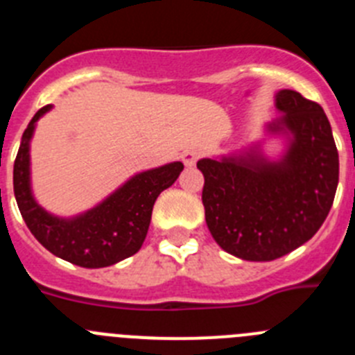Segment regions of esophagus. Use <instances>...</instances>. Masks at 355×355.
Wrapping results in <instances>:
<instances>
[{"mask_svg":"<svg viewBox=\"0 0 355 355\" xmlns=\"http://www.w3.org/2000/svg\"><path fill=\"white\" fill-rule=\"evenodd\" d=\"M181 158H183V163L187 165V167H193V165L197 163V159L200 158V153H199V149H193L192 147V149L184 150Z\"/></svg>","mask_w":355,"mask_h":355,"instance_id":"obj_1","label":"esophagus"}]
</instances>
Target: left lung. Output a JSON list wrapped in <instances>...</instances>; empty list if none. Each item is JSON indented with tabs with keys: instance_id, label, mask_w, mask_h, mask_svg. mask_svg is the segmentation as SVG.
<instances>
[{
	"instance_id": "left-lung-1",
	"label": "left lung",
	"mask_w": 355,
	"mask_h": 355,
	"mask_svg": "<svg viewBox=\"0 0 355 355\" xmlns=\"http://www.w3.org/2000/svg\"><path fill=\"white\" fill-rule=\"evenodd\" d=\"M275 106L284 115L270 130L293 135L281 162L259 155L197 162L209 233L225 252L247 261H272L311 240L331 211L340 178L322 106L288 89L279 90Z\"/></svg>"
}]
</instances>
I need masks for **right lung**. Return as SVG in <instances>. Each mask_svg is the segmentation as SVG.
Listing matches in <instances>:
<instances>
[{
  "label": "right lung",
  "instance_id": "add662e5",
  "mask_svg": "<svg viewBox=\"0 0 355 355\" xmlns=\"http://www.w3.org/2000/svg\"><path fill=\"white\" fill-rule=\"evenodd\" d=\"M51 106H44L23 133L14 162V193L31 234L51 254L83 268L115 265L139 252L159 193L174 184L183 163L174 162L131 178L105 202L85 215L64 220L44 211L30 190V139L35 122Z\"/></svg>",
  "mask_w": 355,
  "mask_h": 355
}]
</instances>
